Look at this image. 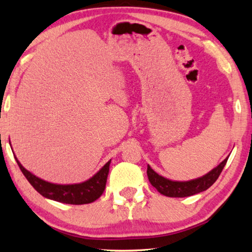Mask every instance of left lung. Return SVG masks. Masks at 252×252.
<instances>
[{
  "label": "left lung",
  "instance_id": "obj_1",
  "mask_svg": "<svg viewBox=\"0 0 252 252\" xmlns=\"http://www.w3.org/2000/svg\"><path fill=\"white\" fill-rule=\"evenodd\" d=\"M226 162V159L222 161L212 174H210L208 178L200 180L199 182H195V183H183V182H173L167 180L163 176L157 174L155 171L149 167H147V175L148 180L151 184L156 189L160 194L168 197H189L191 195L198 194V192L203 191L208 189L215 182L218 180L219 175L222 172L224 168V164Z\"/></svg>",
  "mask_w": 252,
  "mask_h": 252
}]
</instances>
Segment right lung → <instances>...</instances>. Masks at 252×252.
Masks as SVG:
<instances>
[{
	"label": "right lung",
	"instance_id": "1",
	"mask_svg": "<svg viewBox=\"0 0 252 252\" xmlns=\"http://www.w3.org/2000/svg\"><path fill=\"white\" fill-rule=\"evenodd\" d=\"M16 158V157H15ZM17 160V158H16ZM17 163L23 171V173L31 185L40 192L42 196L49 199L60 201L63 203H69V205H84V203H91L103 194L106 187L107 176H108V171H105L104 173L95 174L92 179L87 182H83L81 184L74 185H55L47 183V182L42 181L35 178L33 174L28 172L20 162L17 160Z\"/></svg>",
	"mask_w": 252,
	"mask_h": 252
}]
</instances>
